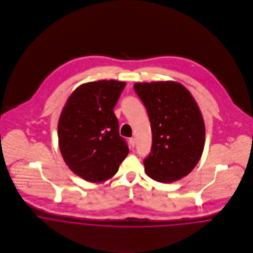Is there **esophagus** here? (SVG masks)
Returning <instances> with one entry per match:
<instances>
[{
  "label": "esophagus",
  "mask_w": 253,
  "mask_h": 253,
  "mask_svg": "<svg viewBox=\"0 0 253 253\" xmlns=\"http://www.w3.org/2000/svg\"><path fill=\"white\" fill-rule=\"evenodd\" d=\"M129 144H130V146L131 147H134L135 146V139L134 138H129Z\"/></svg>",
  "instance_id": "obj_1"
}]
</instances>
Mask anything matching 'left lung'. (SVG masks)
Returning a JSON list of instances; mask_svg holds the SVG:
<instances>
[{
    "mask_svg": "<svg viewBox=\"0 0 253 253\" xmlns=\"http://www.w3.org/2000/svg\"><path fill=\"white\" fill-rule=\"evenodd\" d=\"M134 90L147 110L152 148L144 159L146 174L170 183L188 175L200 161L206 127L190 91L176 82L136 83Z\"/></svg>",
    "mask_w": 253,
    "mask_h": 253,
    "instance_id": "8db88e82",
    "label": "left lung"
}]
</instances>
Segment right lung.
<instances>
[{
    "label": "right lung",
    "instance_id": "1",
    "mask_svg": "<svg viewBox=\"0 0 253 253\" xmlns=\"http://www.w3.org/2000/svg\"><path fill=\"white\" fill-rule=\"evenodd\" d=\"M125 86V82L115 80L81 84L61 112L57 131L61 155L84 180H108L128 154L113 110Z\"/></svg>",
    "mask_w": 253,
    "mask_h": 253
}]
</instances>
